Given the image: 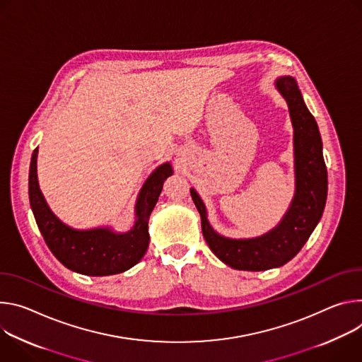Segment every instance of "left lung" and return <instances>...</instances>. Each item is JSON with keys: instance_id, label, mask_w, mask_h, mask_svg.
<instances>
[{"instance_id": "1", "label": "left lung", "mask_w": 362, "mask_h": 362, "mask_svg": "<svg viewBox=\"0 0 362 362\" xmlns=\"http://www.w3.org/2000/svg\"><path fill=\"white\" fill-rule=\"evenodd\" d=\"M276 88L286 99L295 129L296 192L284 220L272 231L247 240H233L217 234L209 220L202 198L191 188L192 202L202 216L203 235L211 252L226 264L238 270H267L293 259L322 217L328 174L317 124L308 110L293 77H280Z\"/></svg>"}]
</instances>
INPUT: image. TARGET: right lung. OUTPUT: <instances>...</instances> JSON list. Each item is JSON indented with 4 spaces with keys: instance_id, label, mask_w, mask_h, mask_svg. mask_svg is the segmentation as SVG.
<instances>
[{
    "instance_id": "right-lung-1",
    "label": "right lung",
    "mask_w": 362,
    "mask_h": 362,
    "mask_svg": "<svg viewBox=\"0 0 362 362\" xmlns=\"http://www.w3.org/2000/svg\"><path fill=\"white\" fill-rule=\"evenodd\" d=\"M173 174L171 165L158 167L144 184L136 202V223L128 233L109 228L74 230L63 224L49 209L37 181V148L33 152L28 174V197L35 223L46 245L67 269L88 274L107 276L135 266L149 245L148 220L163 191L164 181Z\"/></svg>"
}]
</instances>
